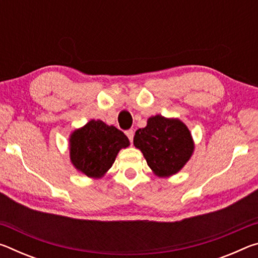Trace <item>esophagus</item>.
Segmentation results:
<instances>
[{
	"instance_id": "34e87169",
	"label": "esophagus",
	"mask_w": 258,
	"mask_h": 258,
	"mask_svg": "<svg viewBox=\"0 0 258 258\" xmlns=\"http://www.w3.org/2000/svg\"><path fill=\"white\" fill-rule=\"evenodd\" d=\"M126 135H127V138H128V140H130V142H132L133 141V138H134V132H133V130H128V131H126Z\"/></svg>"
}]
</instances>
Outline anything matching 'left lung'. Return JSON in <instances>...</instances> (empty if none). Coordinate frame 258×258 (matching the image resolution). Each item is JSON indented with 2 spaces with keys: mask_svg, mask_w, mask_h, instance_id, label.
<instances>
[{
  "mask_svg": "<svg viewBox=\"0 0 258 258\" xmlns=\"http://www.w3.org/2000/svg\"><path fill=\"white\" fill-rule=\"evenodd\" d=\"M134 146L142 151L147 164L160 177L176 174L194 152V141L186 126L178 119L157 115L134 135Z\"/></svg>",
  "mask_w": 258,
  "mask_h": 258,
  "instance_id": "obj_1",
  "label": "left lung"
}]
</instances>
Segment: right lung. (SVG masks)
<instances>
[{"label": "right lung", "instance_id": "right-lung-1", "mask_svg": "<svg viewBox=\"0 0 258 258\" xmlns=\"http://www.w3.org/2000/svg\"><path fill=\"white\" fill-rule=\"evenodd\" d=\"M69 146L71 160L78 171L89 177H101L130 141L115 126L92 119L71 135Z\"/></svg>", "mask_w": 258, "mask_h": 258}]
</instances>
